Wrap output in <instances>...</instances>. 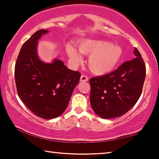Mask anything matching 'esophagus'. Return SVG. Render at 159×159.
I'll use <instances>...</instances> for the list:
<instances>
[{
	"instance_id": "obj_1",
	"label": "esophagus",
	"mask_w": 159,
	"mask_h": 159,
	"mask_svg": "<svg viewBox=\"0 0 159 159\" xmlns=\"http://www.w3.org/2000/svg\"><path fill=\"white\" fill-rule=\"evenodd\" d=\"M88 81V77L85 75H82L80 77V82H87Z\"/></svg>"
}]
</instances>
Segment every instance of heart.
<instances>
[{
    "instance_id": "1",
    "label": "heart",
    "mask_w": 159,
    "mask_h": 159,
    "mask_svg": "<svg viewBox=\"0 0 159 159\" xmlns=\"http://www.w3.org/2000/svg\"><path fill=\"white\" fill-rule=\"evenodd\" d=\"M82 54L90 55L88 66L93 74L98 75L109 73L117 66L123 56L121 46L113 45L107 40H84L78 45ZM66 52L73 62L81 61V56L72 45H68Z\"/></svg>"
}]
</instances>
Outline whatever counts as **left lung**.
I'll use <instances>...</instances> for the list:
<instances>
[{"instance_id": "left-lung-1", "label": "left lung", "mask_w": 159, "mask_h": 159, "mask_svg": "<svg viewBox=\"0 0 159 159\" xmlns=\"http://www.w3.org/2000/svg\"><path fill=\"white\" fill-rule=\"evenodd\" d=\"M107 75L90 80L91 107L103 119L122 116L135 105L142 93L146 69L140 52Z\"/></svg>"}]
</instances>
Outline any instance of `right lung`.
<instances>
[{
	"label": "right lung",
	"instance_id": "add662e5",
	"mask_svg": "<svg viewBox=\"0 0 159 159\" xmlns=\"http://www.w3.org/2000/svg\"><path fill=\"white\" fill-rule=\"evenodd\" d=\"M48 30H40L21 48L15 64V82L19 97L37 116L45 119L61 115L79 83L80 73L67 69L64 62L40 60L38 41Z\"/></svg>",
	"mask_w": 159,
	"mask_h": 159
}]
</instances>
